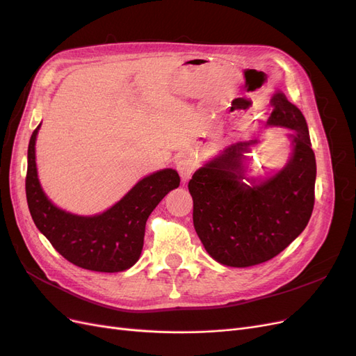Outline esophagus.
<instances>
[{"label":"esophagus","instance_id":"1","mask_svg":"<svg viewBox=\"0 0 356 356\" xmlns=\"http://www.w3.org/2000/svg\"><path fill=\"white\" fill-rule=\"evenodd\" d=\"M177 170H178L181 179L186 182L193 175V172H195V161L188 157L181 159L177 161Z\"/></svg>","mask_w":356,"mask_h":356}]
</instances>
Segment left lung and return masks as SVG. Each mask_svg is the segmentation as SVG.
<instances>
[{
  "instance_id": "1",
  "label": "left lung",
  "mask_w": 356,
  "mask_h": 356,
  "mask_svg": "<svg viewBox=\"0 0 356 356\" xmlns=\"http://www.w3.org/2000/svg\"><path fill=\"white\" fill-rule=\"evenodd\" d=\"M268 126L291 129L293 153L272 178L246 186L243 160L250 143H238L195 172L188 182L193 224L218 263L250 267L272 260L306 229L315 204L316 160L305 115L282 92L272 96Z\"/></svg>"
}]
</instances>
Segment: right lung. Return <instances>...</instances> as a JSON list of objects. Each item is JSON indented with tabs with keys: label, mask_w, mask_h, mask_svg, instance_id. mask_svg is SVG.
I'll list each match as a JSON object with an SVG mask.
<instances>
[{
	"label": "right lung",
	"mask_w": 356,
	"mask_h": 356,
	"mask_svg": "<svg viewBox=\"0 0 356 356\" xmlns=\"http://www.w3.org/2000/svg\"><path fill=\"white\" fill-rule=\"evenodd\" d=\"M40 126L29 139L25 179L28 208L37 229L63 258L81 268L114 273L132 267L143 251L147 218L159 202L179 186L178 172H154L110 209L93 217H80L55 207L40 186L35 163Z\"/></svg>",
	"instance_id": "obj_1"
}]
</instances>
